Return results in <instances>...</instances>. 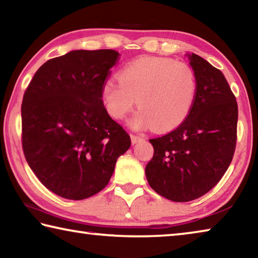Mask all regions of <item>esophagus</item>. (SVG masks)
I'll use <instances>...</instances> for the list:
<instances>
[{
	"instance_id": "esophagus-1",
	"label": "esophagus",
	"mask_w": 258,
	"mask_h": 258,
	"mask_svg": "<svg viewBox=\"0 0 258 258\" xmlns=\"http://www.w3.org/2000/svg\"><path fill=\"white\" fill-rule=\"evenodd\" d=\"M142 140H143V137H141V135L131 134V141H132L133 145H134V143H138L140 141H142Z\"/></svg>"
}]
</instances>
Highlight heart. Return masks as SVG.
Here are the masks:
<instances>
[{
  "mask_svg": "<svg viewBox=\"0 0 258 258\" xmlns=\"http://www.w3.org/2000/svg\"><path fill=\"white\" fill-rule=\"evenodd\" d=\"M119 82L108 80L102 101L112 118L123 119L137 103L140 110L131 120L135 130L154 127L168 132L184 121L197 95V77L185 62L163 56H143L119 73Z\"/></svg>",
  "mask_w": 258,
  "mask_h": 258,
  "instance_id": "obj_1",
  "label": "heart"
}]
</instances>
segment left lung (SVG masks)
Wrapping results in <instances>:
<instances>
[{
    "mask_svg": "<svg viewBox=\"0 0 258 258\" xmlns=\"http://www.w3.org/2000/svg\"><path fill=\"white\" fill-rule=\"evenodd\" d=\"M197 95L187 118L150 139L154 157L146 166L149 185L164 198L191 202L212 190L232 161L237 145L238 103L220 69L189 55Z\"/></svg>",
    "mask_w": 258,
    "mask_h": 258,
    "instance_id": "left-lung-1",
    "label": "left lung"
}]
</instances>
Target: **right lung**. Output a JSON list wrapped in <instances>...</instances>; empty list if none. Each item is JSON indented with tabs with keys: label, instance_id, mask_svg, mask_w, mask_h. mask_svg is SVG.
Instances as JSON below:
<instances>
[{
	"label": "right lung",
	"instance_id": "obj_1",
	"mask_svg": "<svg viewBox=\"0 0 258 258\" xmlns=\"http://www.w3.org/2000/svg\"><path fill=\"white\" fill-rule=\"evenodd\" d=\"M118 56L115 50L72 51L42 64L25 91V158L60 197L82 200L98 194L131 147L130 135L102 102V86Z\"/></svg>",
	"mask_w": 258,
	"mask_h": 258
}]
</instances>
